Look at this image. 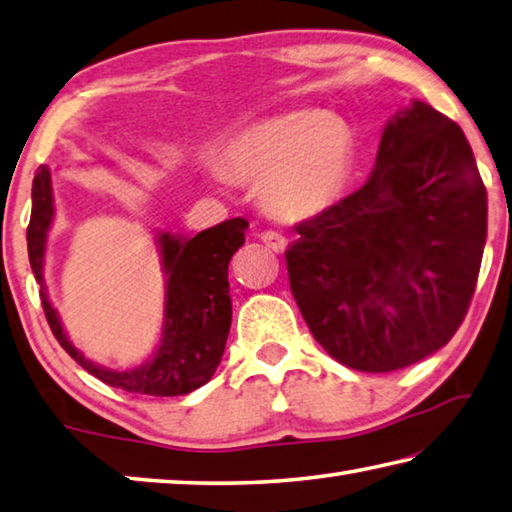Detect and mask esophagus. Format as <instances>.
Listing matches in <instances>:
<instances>
[{
  "mask_svg": "<svg viewBox=\"0 0 512 512\" xmlns=\"http://www.w3.org/2000/svg\"><path fill=\"white\" fill-rule=\"evenodd\" d=\"M261 240L272 251H276V254H279V251H283L285 247H288V240H285V236H283V233H279V231H263L261 233Z\"/></svg>",
  "mask_w": 512,
  "mask_h": 512,
  "instance_id": "34e87169",
  "label": "esophagus"
}]
</instances>
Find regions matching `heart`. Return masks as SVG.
Instances as JSON below:
<instances>
[{
    "mask_svg": "<svg viewBox=\"0 0 512 512\" xmlns=\"http://www.w3.org/2000/svg\"><path fill=\"white\" fill-rule=\"evenodd\" d=\"M355 139L348 123L299 110L251 125L222 148L224 173L258 184L261 204L279 220H310L333 206L351 177Z\"/></svg>",
    "mask_w": 512,
    "mask_h": 512,
    "instance_id": "obj_1",
    "label": "heart"
}]
</instances>
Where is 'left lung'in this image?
<instances>
[{
    "mask_svg": "<svg viewBox=\"0 0 512 512\" xmlns=\"http://www.w3.org/2000/svg\"><path fill=\"white\" fill-rule=\"evenodd\" d=\"M294 229L285 263L310 333L348 369L398 371L468 315L486 186L459 125L414 101L384 128L369 182Z\"/></svg>",
    "mask_w": 512,
    "mask_h": 512,
    "instance_id": "8db88e82",
    "label": "left lung"
}]
</instances>
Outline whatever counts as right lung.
Segmentation results:
<instances>
[{
	"mask_svg": "<svg viewBox=\"0 0 512 512\" xmlns=\"http://www.w3.org/2000/svg\"><path fill=\"white\" fill-rule=\"evenodd\" d=\"M31 197V222L26 229L29 261L35 281L40 283L44 317L58 344L94 378L130 393L157 398L184 396L209 382L222 360L231 328L227 270L231 256L245 245L247 220H224L193 238L161 233L159 249L168 276L161 344L155 357L137 369L112 371L85 360L83 353L76 351L44 290V249L53 222V191L47 166L35 170Z\"/></svg>",
	"mask_w": 512,
	"mask_h": 512,
	"instance_id": "add662e5",
	"label": "right lung"
}]
</instances>
